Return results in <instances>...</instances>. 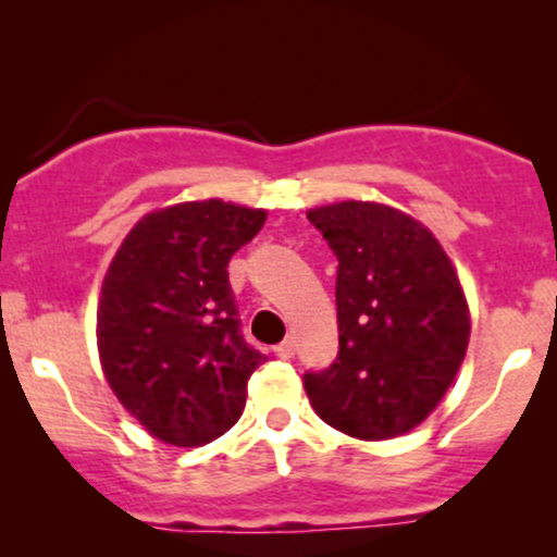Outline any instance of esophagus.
<instances>
[{"label":"esophagus","instance_id":"34e87169","mask_svg":"<svg viewBox=\"0 0 557 557\" xmlns=\"http://www.w3.org/2000/svg\"><path fill=\"white\" fill-rule=\"evenodd\" d=\"M274 351H277V357L290 359L293 354H296V338H293V335H288V338H285L283 344H280L277 348H274Z\"/></svg>","mask_w":557,"mask_h":557}]
</instances>
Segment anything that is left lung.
<instances>
[{
  "label": "left lung",
  "mask_w": 557,
  "mask_h": 557,
  "mask_svg": "<svg viewBox=\"0 0 557 557\" xmlns=\"http://www.w3.org/2000/svg\"><path fill=\"white\" fill-rule=\"evenodd\" d=\"M338 256V359L307 372L314 412L348 436L412 431L444 399L470 341V309L447 250L423 222L375 200L307 211Z\"/></svg>",
  "instance_id": "1"
}]
</instances>
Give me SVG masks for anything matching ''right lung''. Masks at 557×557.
<instances>
[{
  "label": "right lung",
  "mask_w": 557,
  "mask_h": 557,
  "mask_svg": "<svg viewBox=\"0 0 557 557\" xmlns=\"http://www.w3.org/2000/svg\"><path fill=\"white\" fill-rule=\"evenodd\" d=\"M267 211L187 200L145 213L124 237L97 301V351L108 386L150 436L203 447L243 414L264 362L240 335L230 259Z\"/></svg>",
  "instance_id": "1"
}]
</instances>
